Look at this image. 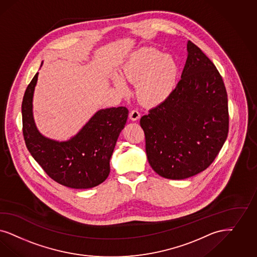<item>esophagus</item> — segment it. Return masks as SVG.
Instances as JSON below:
<instances>
[{"label": "esophagus", "mask_w": 257, "mask_h": 257, "mask_svg": "<svg viewBox=\"0 0 257 257\" xmlns=\"http://www.w3.org/2000/svg\"><path fill=\"white\" fill-rule=\"evenodd\" d=\"M129 117H130L131 120L136 121V120H138L141 117V114H140V112L137 109H133V110H131V112L129 114Z\"/></svg>", "instance_id": "esophagus-1"}]
</instances>
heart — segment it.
I'll return each mask as SVG.
<instances>
[{
	"label": "heart",
	"mask_w": 257,
	"mask_h": 257,
	"mask_svg": "<svg viewBox=\"0 0 257 257\" xmlns=\"http://www.w3.org/2000/svg\"><path fill=\"white\" fill-rule=\"evenodd\" d=\"M177 75L178 66L175 60L152 47L134 53L123 68L125 79L137 83L138 98L147 106L159 105L168 98L176 86ZM113 80L120 91L127 90L121 77L115 76Z\"/></svg>",
	"instance_id": "obj_1"
}]
</instances>
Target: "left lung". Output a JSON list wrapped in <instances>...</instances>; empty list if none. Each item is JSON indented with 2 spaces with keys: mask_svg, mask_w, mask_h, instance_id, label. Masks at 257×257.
<instances>
[{
  "mask_svg": "<svg viewBox=\"0 0 257 257\" xmlns=\"http://www.w3.org/2000/svg\"><path fill=\"white\" fill-rule=\"evenodd\" d=\"M187 49L176 88L141 118L149 164L169 179H185L208 168L229 132L228 97L221 75L191 41Z\"/></svg>",
  "mask_w": 257,
  "mask_h": 257,
  "instance_id": "obj_1",
  "label": "left lung"
}]
</instances>
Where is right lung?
I'll return each mask as SVG.
<instances>
[{"mask_svg":"<svg viewBox=\"0 0 257 257\" xmlns=\"http://www.w3.org/2000/svg\"><path fill=\"white\" fill-rule=\"evenodd\" d=\"M38 74L28 84L22 103L23 134L27 149L47 176L63 186H97L109 176V162L126 123L128 109L119 106L99 110L70 141H51L39 133L32 115Z\"/></svg>","mask_w":257,"mask_h":257,"instance_id":"add662e5","label":"right lung"}]
</instances>
